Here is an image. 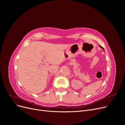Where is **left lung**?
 Here are the masks:
<instances>
[{
    "label": "left lung",
    "mask_w": 125,
    "mask_h": 125,
    "mask_svg": "<svg viewBox=\"0 0 125 125\" xmlns=\"http://www.w3.org/2000/svg\"><path fill=\"white\" fill-rule=\"evenodd\" d=\"M99 46H100V47L101 48H102V49H103V50H104V48H103V47H102L101 46H100V45H99Z\"/></svg>",
    "instance_id": "8db88e82"
}]
</instances>
